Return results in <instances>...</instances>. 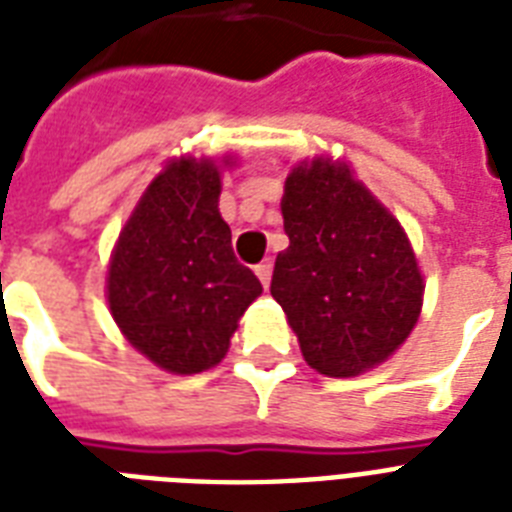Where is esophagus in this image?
<instances>
[{"label": "esophagus", "instance_id": "obj_1", "mask_svg": "<svg viewBox=\"0 0 512 512\" xmlns=\"http://www.w3.org/2000/svg\"><path fill=\"white\" fill-rule=\"evenodd\" d=\"M255 273H257V279H260V284H263V287H268V284H271V273H273L271 260H263L260 265H255Z\"/></svg>", "mask_w": 512, "mask_h": 512}]
</instances>
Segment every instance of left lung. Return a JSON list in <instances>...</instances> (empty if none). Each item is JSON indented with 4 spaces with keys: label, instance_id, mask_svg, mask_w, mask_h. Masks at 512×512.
Masks as SVG:
<instances>
[{
    "label": "left lung",
    "instance_id": "8db88e82",
    "mask_svg": "<svg viewBox=\"0 0 512 512\" xmlns=\"http://www.w3.org/2000/svg\"><path fill=\"white\" fill-rule=\"evenodd\" d=\"M289 247L271 295L295 329L308 366L356 377L393 356L422 308V273L404 228L348 164L292 167L281 199Z\"/></svg>",
    "mask_w": 512,
    "mask_h": 512
}]
</instances>
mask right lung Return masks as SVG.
<instances>
[{"instance_id":"add662e5","label":"right lung","mask_w":512,"mask_h":512,"mask_svg":"<svg viewBox=\"0 0 512 512\" xmlns=\"http://www.w3.org/2000/svg\"><path fill=\"white\" fill-rule=\"evenodd\" d=\"M217 199L212 159L170 162L140 196L108 265V308L122 335L172 374L220 364L239 319L263 292L233 255Z\"/></svg>"}]
</instances>
